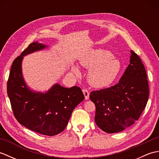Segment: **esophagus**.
I'll use <instances>...</instances> for the list:
<instances>
[{
    "instance_id": "obj_1",
    "label": "esophagus",
    "mask_w": 159,
    "mask_h": 159,
    "mask_svg": "<svg viewBox=\"0 0 159 159\" xmlns=\"http://www.w3.org/2000/svg\"><path fill=\"white\" fill-rule=\"evenodd\" d=\"M83 92L84 96H85V100H88L89 98V91L87 90V89H83Z\"/></svg>"
}]
</instances>
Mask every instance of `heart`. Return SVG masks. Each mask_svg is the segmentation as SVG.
Wrapping results in <instances>:
<instances>
[{
  "instance_id": "1",
  "label": "heart",
  "mask_w": 159,
  "mask_h": 159,
  "mask_svg": "<svg viewBox=\"0 0 159 159\" xmlns=\"http://www.w3.org/2000/svg\"><path fill=\"white\" fill-rule=\"evenodd\" d=\"M81 65L92 69L88 74V80L92 86L102 88L111 85L116 79L121 70L120 61L113 57L111 52L103 49H96L89 52L80 61ZM72 70L79 74L77 67Z\"/></svg>"
}]
</instances>
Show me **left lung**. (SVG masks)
<instances>
[{"mask_svg": "<svg viewBox=\"0 0 159 159\" xmlns=\"http://www.w3.org/2000/svg\"><path fill=\"white\" fill-rule=\"evenodd\" d=\"M130 64L118 83L109 88L92 91L95 122L107 133L124 130L138 120L148 100L149 85L140 57L130 50Z\"/></svg>", "mask_w": 159, "mask_h": 159, "instance_id": "left-lung-1", "label": "left lung"}]
</instances>
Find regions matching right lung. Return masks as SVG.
Listing matches in <instances>:
<instances>
[{
  "label": "right lung",
  "instance_id": "1",
  "mask_svg": "<svg viewBox=\"0 0 159 159\" xmlns=\"http://www.w3.org/2000/svg\"><path fill=\"white\" fill-rule=\"evenodd\" d=\"M46 47L33 42L13 61L7 91L13 115L20 124L39 134L53 136L65 129L74 108L85 96L77 86L66 88L55 84L44 93L33 92L26 85L22 73L23 56Z\"/></svg>",
  "mask_w": 159,
  "mask_h": 159
}]
</instances>
